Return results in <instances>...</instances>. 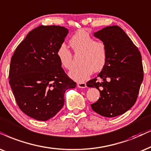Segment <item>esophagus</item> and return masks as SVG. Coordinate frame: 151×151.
<instances>
[{
	"label": "esophagus",
	"instance_id": "1",
	"mask_svg": "<svg viewBox=\"0 0 151 151\" xmlns=\"http://www.w3.org/2000/svg\"><path fill=\"white\" fill-rule=\"evenodd\" d=\"M77 85L79 88H85L86 87H87L85 83H78Z\"/></svg>",
	"mask_w": 151,
	"mask_h": 151
}]
</instances>
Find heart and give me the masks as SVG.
<instances>
[{"mask_svg": "<svg viewBox=\"0 0 151 151\" xmlns=\"http://www.w3.org/2000/svg\"><path fill=\"white\" fill-rule=\"evenodd\" d=\"M69 45L76 55L80 54L79 62L81 66L70 72L69 76L77 82L85 81L93 71H101L107 60V47L102 40H94L87 31L78 30L69 40ZM60 65L66 70L73 68V54L64 45L57 51Z\"/></svg>", "mask_w": 151, "mask_h": 151, "instance_id": "b5f03b06", "label": "heart"}]
</instances>
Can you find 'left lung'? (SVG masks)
<instances>
[{"mask_svg":"<svg viewBox=\"0 0 151 151\" xmlns=\"http://www.w3.org/2000/svg\"><path fill=\"white\" fill-rule=\"evenodd\" d=\"M93 35L106 44L108 55L101 73L87 83L99 89L101 96L91 107L101 116L114 117L130 109L137 101L144 79L142 55L117 25L107 26Z\"/></svg>","mask_w":151,"mask_h":151,"instance_id":"left-lung-1","label":"left lung"}]
</instances>
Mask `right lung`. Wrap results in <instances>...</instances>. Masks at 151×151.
<instances>
[{
	"label": "right lung",
	"mask_w": 151,
	"mask_h": 151,
	"mask_svg": "<svg viewBox=\"0 0 151 151\" xmlns=\"http://www.w3.org/2000/svg\"><path fill=\"white\" fill-rule=\"evenodd\" d=\"M68 30L40 25L30 31L11 58L9 83L17 105L31 118L47 121L63 107L66 90L76 87L57 56Z\"/></svg>",
	"instance_id": "obj_1"
}]
</instances>
